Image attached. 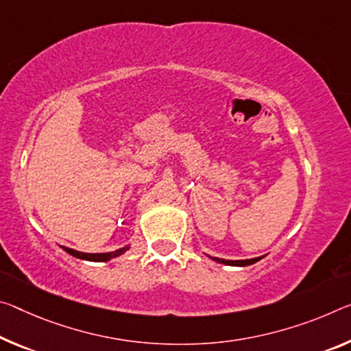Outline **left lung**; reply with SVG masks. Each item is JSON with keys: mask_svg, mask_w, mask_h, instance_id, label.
<instances>
[{"mask_svg": "<svg viewBox=\"0 0 351 351\" xmlns=\"http://www.w3.org/2000/svg\"><path fill=\"white\" fill-rule=\"evenodd\" d=\"M214 261L220 264H226V265H237V267H245V265H252L254 263H258L259 259H263V256L261 258H253V259H242V261H226V259H220V258H213Z\"/></svg>", "mask_w": 351, "mask_h": 351, "instance_id": "left-lung-1", "label": "left lung"}]
</instances>
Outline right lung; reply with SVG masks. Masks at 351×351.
I'll return each mask as SVG.
<instances>
[{"label": "right lung", "instance_id": "right-lung-1", "mask_svg": "<svg viewBox=\"0 0 351 351\" xmlns=\"http://www.w3.org/2000/svg\"><path fill=\"white\" fill-rule=\"evenodd\" d=\"M66 253L75 256L77 259H84V261H93V263H106V261L117 258V256L123 254L126 250H130V247H123V248H119L115 250V252H109V253H82V252H76L73 248H69V247H62Z\"/></svg>", "mask_w": 351, "mask_h": 351}]
</instances>
